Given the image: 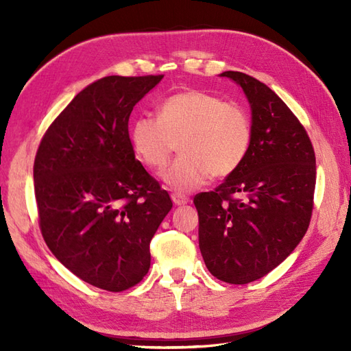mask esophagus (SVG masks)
<instances>
[{"label":"esophagus","mask_w":351,"mask_h":351,"mask_svg":"<svg viewBox=\"0 0 351 351\" xmlns=\"http://www.w3.org/2000/svg\"><path fill=\"white\" fill-rule=\"evenodd\" d=\"M171 200H173V204L176 206H182V205H187L189 204V197L187 196H182V195H171Z\"/></svg>","instance_id":"1"}]
</instances>
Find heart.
<instances>
[{"label": "heart", "instance_id": "1", "mask_svg": "<svg viewBox=\"0 0 351 351\" xmlns=\"http://www.w3.org/2000/svg\"><path fill=\"white\" fill-rule=\"evenodd\" d=\"M253 140L252 119L237 104L204 90H187L161 102L158 117L140 116L131 143L147 167L167 166L176 143L181 156L162 173L171 190L187 193L210 178H226L244 162Z\"/></svg>", "mask_w": 351, "mask_h": 351}]
</instances>
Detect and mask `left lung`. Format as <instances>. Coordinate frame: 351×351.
<instances>
[{
    "label": "left lung",
    "instance_id": "left-lung-1",
    "mask_svg": "<svg viewBox=\"0 0 351 351\" xmlns=\"http://www.w3.org/2000/svg\"><path fill=\"white\" fill-rule=\"evenodd\" d=\"M252 110L253 140L244 162L214 191L195 196L199 247L210 273L244 285L285 261L309 226L315 152L306 130L270 87L226 71Z\"/></svg>",
    "mask_w": 351,
    "mask_h": 351
}]
</instances>
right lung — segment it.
Returning a JSON list of instances; mask_svg holds the SVG:
<instances>
[{"instance_id": "add662e5", "label": "right lung", "mask_w": 351, "mask_h": 351, "mask_svg": "<svg viewBox=\"0 0 351 351\" xmlns=\"http://www.w3.org/2000/svg\"><path fill=\"white\" fill-rule=\"evenodd\" d=\"M162 77L111 75L88 84L49 125L36 154L45 243L80 279L111 293L145 278L149 244L173 206L136 160L128 132L134 106Z\"/></svg>"}]
</instances>
